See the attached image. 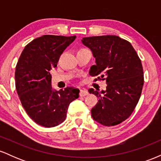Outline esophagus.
Returning a JSON list of instances; mask_svg holds the SVG:
<instances>
[{
  "mask_svg": "<svg viewBox=\"0 0 161 161\" xmlns=\"http://www.w3.org/2000/svg\"><path fill=\"white\" fill-rule=\"evenodd\" d=\"M88 92L86 91V90L84 89H81L80 90V92H79V95L81 96V97H85V96L88 95Z\"/></svg>",
  "mask_w": 161,
  "mask_h": 161,
  "instance_id": "34e87169",
  "label": "esophagus"
}]
</instances>
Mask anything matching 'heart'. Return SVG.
I'll use <instances>...</instances> for the list:
<instances>
[{
  "label": "heart",
  "mask_w": 161,
  "mask_h": 161,
  "mask_svg": "<svg viewBox=\"0 0 161 161\" xmlns=\"http://www.w3.org/2000/svg\"><path fill=\"white\" fill-rule=\"evenodd\" d=\"M80 50H81V49H80Z\"/></svg>",
  "instance_id": "heart-1"
}]
</instances>
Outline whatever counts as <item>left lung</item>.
Instances as JSON below:
<instances>
[{
	"label": "left lung",
	"mask_w": 161,
	"mask_h": 161,
	"mask_svg": "<svg viewBox=\"0 0 161 161\" xmlns=\"http://www.w3.org/2000/svg\"><path fill=\"white\" fill-rule=\"evenodd\" d=\"M83 45L92 50L96 65L91 66L94 79L105 81V91L88 90L98 97L92 116L105 126L119 124L134 111L144 85L143 67L136 50L128 41L116 36L83 38Z\"/></svg>",
	"instance_id": "obj_1"
}]
</instances>
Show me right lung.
Listing matches in <instances>:
<instances>
[{"instance_id": "right-lung-1", "label": "right lung", "mask_w": 161, "mask_h": 161, "mask_svg": "<svg viewBox=\"0 0 161 161\" xmlns=\"http://www.w3.org/2000/svg\"><path fill=\"white\" fill-rule=\"evenodd\" d=\"M75 38L52 35L37 38L25 46L16 64V89L21 104L29 117L44 127L65 120L69 104L79 96V90L72 87L53 91L50 74Z\"/></svg>"}]
</instances>
